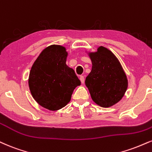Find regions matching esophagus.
<instances>
[{
  "instance_id": "1",
  "label": "esophagus",
  "mask_w": 152,
  "mask_h": 152,
  "mask_svg": "<svg viewBox=\"0 0 152 152\" xmlns=\"http://www.w3.org/2000/svg\"><path fill=\"white\" fill-rule=\"evenodd\" d=\"M80 80H81V83H83L84 81H85V79H84V76H80Z\"/></svg>"
}]
</instances>
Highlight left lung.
<instances>
[{
    "label": "left lung",
    "instance_id": "obj_1",
    "mask_svg": "<svg viewBox=\"0 0 152 152\" xmlns=\"http://www.w3.org/2000/svg\"><path fill=\"white\" fill-rule=\"evenodd\" d=\"M92 69L85 83L92 99L103 107L118 103L127 88V79L120 61L112 52L104 47L90 53Z\"/></svg>",
    "mask_w": 152,
    "mask_h": 152
}]
</instances>
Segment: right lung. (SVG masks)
I'll return each mask as SVG.
<instances>
[{
	"instance_id": "add662e5",
	"label": "right lung",
	"mask_w": 152,
	"mask_h": 152,
	"mask_svg": "<svg viewBox=\"0 0 152 152\" xmlns=\"http://www.w3.org/2000/svg\"><path fill=\"white\" fill-rule=\"evenodd\" d=\"M67 55L65 47L51 45L41 52L31 68V94L39 105L49 110L66 105L75 88L81 85L74 69L66 64Z\"/></svg>"
}]
</instances>
